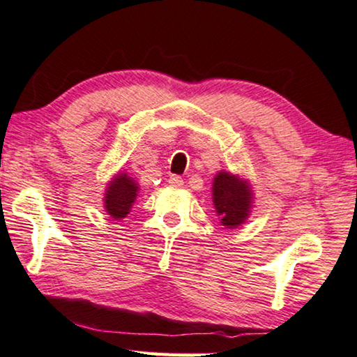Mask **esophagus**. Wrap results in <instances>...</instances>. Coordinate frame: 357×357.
Segmentation results:
<instances>
[{
	"mask_svg": "<svg viewBox=\"0 0 357 357\" xmlns=\"http://www.w3.org/2000/svg\"><path fill=\"white\" fill-rule=\"evenodd\" d=\"M183 183H184L183 178H181V176H178V174H171L169 179H168V184L171 188H181Z\"/></svg>",
	"mask_w": 357,
	"mask_h": 357,
	"instance_id": "obj_1",
	"label": "esophagus"
}]
</instances>
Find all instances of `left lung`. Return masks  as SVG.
<instances>
[{"label":"left lung","instance_id":"1","mask_svg":"<svg viewBox=\"0 0 357 357\" xmlns=\"http://www.w3.org/2000/svg\"><path fill=\"white\" fill-rule=\"evenodd\" d=\"M251 194L248 183L236 176L218 173L213 179V206L222 218V225L234 228L246 220L251 208Z\"/></svg>","mask_w":357,"mask_h":357}]
</instances>
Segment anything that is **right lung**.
I'll use <instances>...</instances> for the list:
<instances>
[{
  "label": "right lung",
  "instance_id": "1",
  "mask_svg": "<svg viewBox=\"0 0 357 357\" xmlns=\"http://www.w3.org/2000/svg\"><path fill=\"white\" fill-rule=\"evenodd\" d=\"M137 191H139V186L134 179H130L127 174L116 176V179H112L107 186L106 199H104L109 215L117 220L126 217L135 201Z\"/></svg>",
  "mask_w": 357,
  "mask_h": 357
}]
</instances>
